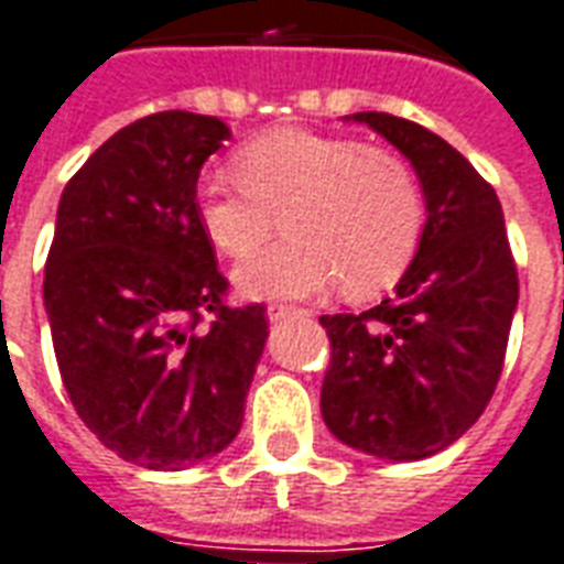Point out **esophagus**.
Returning <instances> with one entry per match:
<instances>
[{"label":"esophagus","mask_w":564,"mask_h":564,"mask_svg":"<svg viewBox=\"0 0 564 564\" xmlns=\"http://www.w3.org/2000/svg\"><path fill=\"white\" fill-rule=\"evenodd\" d=\"M297 312H303V308L282 306V303H270V306H267V317H270L273 324H276V321H285V317L291 315H297Z\"/></svg>","instance_id":"obj_1"}]
</instances>
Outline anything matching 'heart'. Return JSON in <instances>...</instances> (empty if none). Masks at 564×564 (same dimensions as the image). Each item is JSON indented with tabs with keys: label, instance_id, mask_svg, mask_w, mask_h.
Masks as SVG:
<instances>
[{
	"label": "heart",
	"instance_id": "obj_1",
	"mask_svg": "<svg viewBox=\"0 0 564 564\" xmlns=\"http://www.w3.org/2000/svg\"><path fill=\"white\" fill-rule=\"evenodd\" d=\"M235 175H205L196 214L207 240L243 258L279 214L291 237L258 249L235 270L252 297H308L336 285L354 297L395 282L422 237L416 175L392 151L350 137L279 127L235 154Z\"/></svg>",
	"mask_w": 564,
	"mask_h": 564
}]
</instances>
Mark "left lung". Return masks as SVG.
I'll return each mask as SVG.
<instances>
[{
	"mask_svg": "<svg viewBox=\"0 0 564 564\" xmlns=\"http://www.w3.org/2000/svg\"><path fill=\"white\" fill-rule=\"evenodd\" d=\"M416 169L425 228L395 294L359 315H321L333 359L321 416L345 446L387 460L437 455L497 389L518 308V267L494 186L416 121L357 112Z\"/></svg>",
	"mask_w": 564,
	"mask_h": 564,
	"instance_id": "obj_1",
	"label": "left lung"
}]
</instances>
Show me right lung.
I'll use <instances>...</instances> for the list:
<instances>
[{
  "label": "right lung",
  "mask_w": 564,
  "mask_h": 564,
  "mask_svg": "<svg viewBox=\"0 0 564 564\" xmlns=\"http://www.w3.org/2000/svg\"><path fill=\"white\" fill-rule=\"evenodd\" d=\"M228 137L219 118L184 109L139 118L58 202L44 306L62 383L88 431L139 467L223 452L264 354L267 308L223 303L228 282L196 214L198 172Z\"/></svg>",
  "instance_id": "right-lung-1"
}]
</instances>
